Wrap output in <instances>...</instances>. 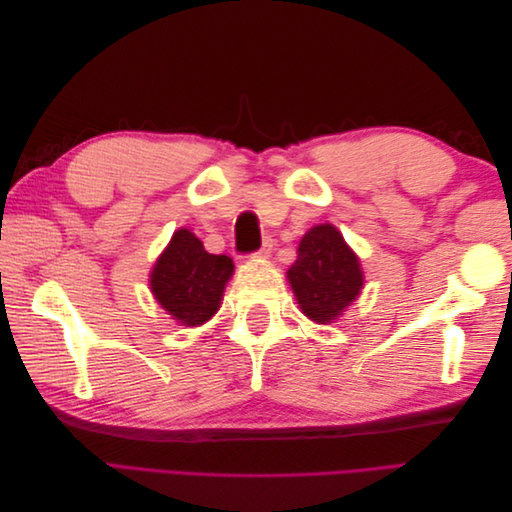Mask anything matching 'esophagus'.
<instances>
[{"instance_id": "1", "label": "esophagus", "mask_w": 512, "mask_h": 512, "mask_svg": "<svg viewBox=\"0 0 512 512\" xmlns=\"http://www.w3.org/2000/svg\"><path fill=\"white\" fill-rule=\"evenodd\" d=\"M271 250H273V239H269V237H267V239H265V243H262L260 250L252 254V258H256V260H260V258H267V256L271 254Z\"/></svg>"}]
</instances>
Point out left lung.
<instances>
[{"label": "left lung", "mask_w": 512, "mask_h": 512, "mask_svg": "<svg viewBox=\"0 0 512 512\" xmlns=\"http://www.w3.org/2000/svg\"><path fill=\"white\" fill-rule=\"evenodd\" d=\"M286 277L301 312L329 324L346 312L363 288V269L342 232L331 224L309 228Z\"/></svg>", "instance_id": "obj_1"}]
</instances>
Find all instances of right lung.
<instances>
[{
    "mask_svg": "<svg viewBox=\"0 0 512 512\" xmlns=\"http://www.w3.org/2000/svg\"><path fill=\"white\" fill-rule=\"evenodd\" d=\"M235 265L205 250L194 232L179 228L149 275L153 297L183 327H198L220 309Z\"/></svg>",
    "mask_w": 512,
    "mask_h": 512,
    "instance_id": "right-lung-1",
    "label": "right lung"
}]
</instances>
